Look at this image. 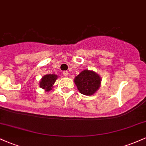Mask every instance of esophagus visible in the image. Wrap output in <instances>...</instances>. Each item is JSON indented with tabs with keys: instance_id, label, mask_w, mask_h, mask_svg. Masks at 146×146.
I'll list each match as a JSON object with an SVG mask.
<instances>
[{
	"instance_id": "1",
	"label": "esophagus",
	"mask_w": 146,
	"mask_h": 146,
	"mask_svg": "<svg viewBox=\"0 0 146 146\" xmlns=\"http://www.w3.org/2000/svg\"><path fill=\"white\" fill-rule=\"evenodd\" d=\"M63 75H64V76H68V72L65 71H63Z\"/></svg>"
}]
</instances>
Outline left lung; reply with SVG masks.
Here are the masks:
<instances>
[{
    "mask_svg": "<svg viewBox=\"0 0 146 146\" xmlns=\"http://www.w3.org/2000/svg\"><path fill=\"white\" fill-rule=\"evenodd\" d=\"M101 77L93 71L84 70L75 77L74 82L80 93L92 95L96 93L101 84Z\"/></svg>",
    "mask_w": 146,
    "mask_h": 146,
    "instance_id": "1",
    "label": "left lung"
}]
</instances>
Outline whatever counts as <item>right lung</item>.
Instances as JSON below:
<instances>
[{
    "label": "right lung",
    "instance_id": "obj_1",
    "mask_svg": "<svg viewBox=\"0 0 146 146\" xmlns=\"http://www.w3.org/2000/svg\"><path fill=\"white\" fill-rule=\"evenodd\" d=\"M58 79V75L55 74H47L42 77L40 81V86L46 91H50L53 88V84Z\"/></svg>",
    "mask_w": 146,
    "mask_h": 146
}]
</instances>
